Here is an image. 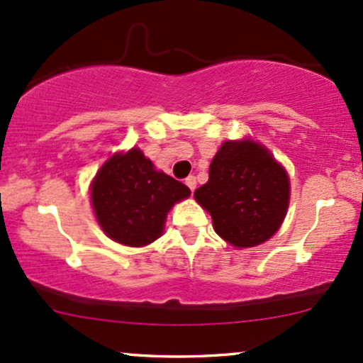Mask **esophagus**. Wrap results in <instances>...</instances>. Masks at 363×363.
Here are the masks:
<instances>
[{"instance_id":"34e87169","label":"esophagus","mask_w":363,"mask_h":363,"mask_svg":"<svg viewBox=\"0 0 363 363\" xmlns=\"http://www.w3.org/2000/svg\"><path fill=\"white\" fill-rule=\"evenodd\" d=\"M186 186L189 187L191 191H194V189H196V177H194V176L186 177Z\"/></svg>"}]
</instances>
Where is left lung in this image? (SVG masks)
<instances>
[{"label": "left lung", "mask_w": 363, "mask_h": 363, "mask_svg": "<svg viewBox=\"0 0 363 363\" xmlns=\"http://www.w3.org/2000/svg\"><path fill=\"white\" fill-rule=\"evenodd\" d=\"M215 232L234 247H254L277 234L290 201L286 170L252 140L225 141L210 164V179L194 191Z\"/></svg>", "instance_id": "obj_1"}]
</instances>
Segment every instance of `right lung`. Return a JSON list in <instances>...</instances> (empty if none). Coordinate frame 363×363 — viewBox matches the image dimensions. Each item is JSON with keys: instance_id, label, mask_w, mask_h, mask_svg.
I'll use <instances>...</instances> for the list:
<instances>
[{"instance_id": "1", "label": "right lung", "mask_w": 363, "mask_h": 363, "mask_svg": "<svg viewBox=\"0 0 363 363\" xmlns=\"http://www.w3.org/2000/svg\"><path fill=\"white\" fill-rule=\"evenodd\" d=\"M191 194L189 187L155 170L140 148L114 153L90 186L97 222L116 242L152 244L164 232L169 210Z\"/></svg>"}]
</instances>
